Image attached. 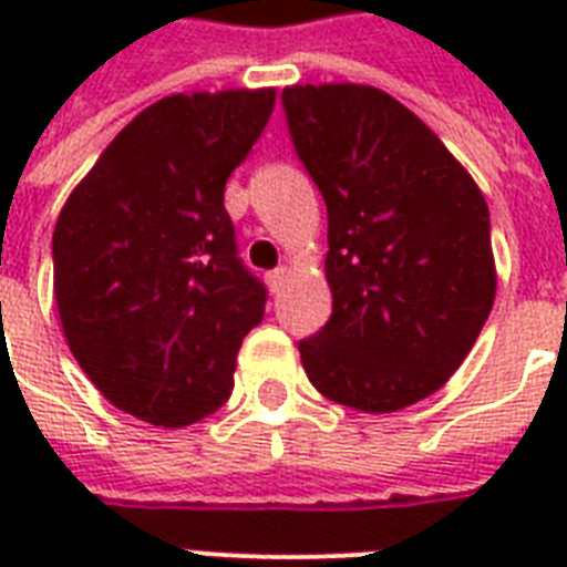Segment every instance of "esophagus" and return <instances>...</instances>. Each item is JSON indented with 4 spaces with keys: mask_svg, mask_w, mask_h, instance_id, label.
<instances>
[{
    "mask_svg": "<svg viewBox=\"0 0 567 567\" xmlns=\"http://www.w3.org/2000/svg\"><path fill=\"white\" fill-rule=\"evenodd\" d=\"M285 279H288V270H285V267H276V270H270V274H267V285H270V291L274 293L282 291Z\"/></svg>",
    "mask_w": 567,
    "mask_h": 567,
    "instance_id": "34e87169",
    "label": "esophagus"
}]
</instances>
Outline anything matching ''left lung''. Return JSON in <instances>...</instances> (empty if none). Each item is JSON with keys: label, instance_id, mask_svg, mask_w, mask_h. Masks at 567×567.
Returning <instances> with one entry per match:
<instances>
[{"label": "left lung", "instance_id": "8db88e82", "mask_svg": "<svg viewBox=\"0 0 567 567\" xmlns=\"http://www.w3.org/2000/svg\"><path fill=\"white\" fill-rule=\"evenodd\" d=\"M282 105L329 217L332 318L300 341L302 368L341 405L405 409L453 377L494 306L483 190L385 91L293 84Z\"/></svg>", "mask_w": 567, "mask_h": 567}]
</instances>
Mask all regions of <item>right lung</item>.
I'll use <instances>...</instances> for the list:
<instances>
[{"label": "right lung", "instance_id": "add662e5", "mask_svg": "<svg viewBox=\"0 0 567 567\" xmlns=\"http://www.w3.org/2000/svg\"><path fill=\"white\" fill-rule=\"evenodd\" d=\"M276 91L176 93L96 158L52 231L66 344L102 396L155 426L217 412L267 288L238 258L223 190Z\"/></svg>", "mask_w": 567, "mask_h": 567}]
</instances>
